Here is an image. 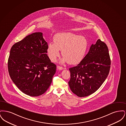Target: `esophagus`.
Returning a JSON list of instances; mask_svg holds the SVG:
<instances>
[{"mask_svg": "<svg viewBox=\"0 0 126 126\" xmlns=\"http://www.w3.org/2000/svg\"><path fill=\"white\" fill-rule=\"evenodd\" d=\"M57 68H58V69H59V70H62V69H64V68H63V67H62V66H57Z\"/></svg>", "mask_w": 126, "mask_h": 126, "instance_id": "esophagus-1", "label": "esophagus"}]
</instances>
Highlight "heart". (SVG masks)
Returning <instances> with one entry per match:
<instances>
[{
	"instance_id": "heart-1",
	"label": "heart",
	"mask_w": 126,
	"mask_h": 126,
	"mask_svg": "<svg viewBox=\"0 0 126 126\" xmlns=\"http://www.w3.org/2000/svg\"><path fill=\"white\" fill-rule=\"evenodd\" d=\"M54 43L48 44V55L53 62L62 56L69 64L75 65L83 59L88 46L87 39L84 36H79L72 32H61L56 34L53 38Z\"/></svg>"
}]
</instances>
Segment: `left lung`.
<instances>
[{
	"label": "left lung",
	"instance_id": "8db88e82",
	"mask_svg": "<svg viewBox=\"0 0 126 126\" xmlns=\"http://www.w3.org/2000/svg\"><path fill=\"white\" fill-rule=\"evenodd\" d=\"M110 63L107 45L98 40L80 63L69 68L68 84L72 92L80 97L94 93L107 78Z\"/></svg>",
	"mask_w": 126,
	"mask_h": 126
}]
</instances>
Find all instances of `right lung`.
I'll return each instance as SVG.
<instances>
[{
	"mask_svg": "<svg viewBox=\"0 0 126 126\" xmlns=\"http://www.w3.org/2000/svg\"><path fill=\"white\" fill-rule=\"evenodd\" d=\"M48 43L42 33L34 32L15 43L8 60V70L13 82L25 94H43L52 82L56 65L46 54Z\"/></svg>",
	"mask_w": 126,
	"mask_h": 126,
	"instance_id": "1",
	"label": "right lung"
}]
</instances>
